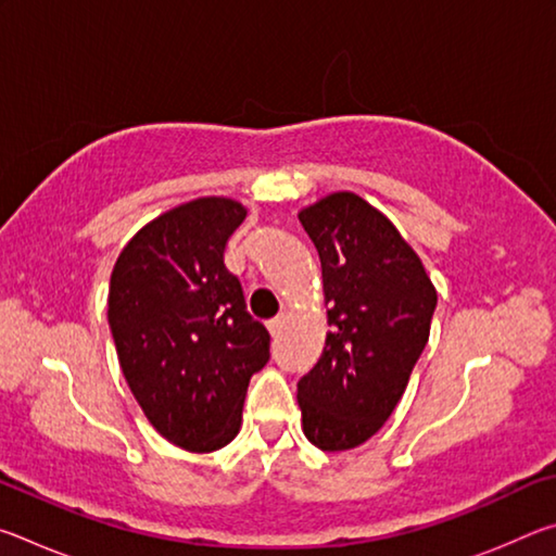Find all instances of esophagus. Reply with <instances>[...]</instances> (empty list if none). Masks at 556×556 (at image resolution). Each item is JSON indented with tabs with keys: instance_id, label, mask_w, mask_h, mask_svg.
I'll return each mask as SVG.
<instances>
[{
	"instance_id": "1",
	"label": "esophagus",
	"mask_w": 556,
	"mask_h": 556,
	"mask_svg": "<svg viewBox=\"0 0 556 556\" xmlns=\"http://www.w3.org/2000/svg\"><path fill=\"white\" fill-rule=\"evenodd\" d=\"M281 326H285V316L271 318V321L267 324V328H269V333H271V336H279V333H281Z\"/></svg>"
}]
</instances>
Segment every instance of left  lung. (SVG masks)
Returning a JSON list of instances; mask_svg holds the SVG:
<instances>
[{"label": "left lung", "instance_id": "8db88e82", "mask_svg": "<svg viewBox=\"0 0 556 556\" xmlns=\"http://www.w3.org/2000/svg\"><path fill=\"white\" fill-rule=\"evenodd\" d=\"M318 250L328 328L296 384L304 434L321 451L361 446L402 400L429 341L437 289L397 228L351 191L299 213Z\"/></svg>", "mask_w": 556, "mask_h": 556}]
</instances>
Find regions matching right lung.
Masks as SVG:
<instances>
[{
  "mask_svg": "<svg viewBox=\"0 0 556 556\" xmlns=\"http://www.w3.org/2000/svg\"><path fill=\"white\" fill-rule=\"evenodd\" d=\"M244 215L218 195L166 211L110 277L108 321L129 390L159 434L195 454L235 439L250 378L269 361L267 328L223 260Z\"/></svg>",
  "mask_w": 556,
  "mask_h": 556,
  "instance_id": "obj_1",
  "label": "right lung"
}]
</instances>
